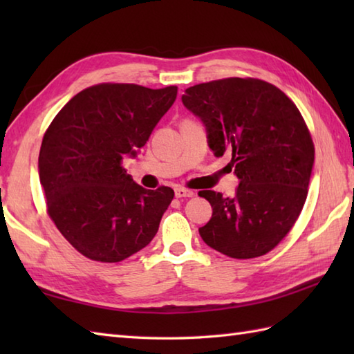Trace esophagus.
<instances>
[{
    "instance_id": "1",
    "label": "esophagus",
    "mask_w": 354,
    "mask_h": 354,
    "mask_svg": "<svg viewBox=\"0 0 354 354\" xmlns=\"http://www.w3.org/2000/svg\"><path fill=\"white\" fill-rule=\"evenodd\" d=\"M193 192L189 189H184V187H176L175 189V196L176 198H193Z\"/></svg>"
}]
</instances>
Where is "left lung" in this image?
<instances>
[{
    "label": "left lung",
    "mask_w": 354,
    "mask_h": 354,
    "mask_svg": "<svg viewBox=\"0 0 354 354\" xmlns=\"http://www.w3.org/2000/svg\"><path fill=\"white\" fill-rule=\"evenodd\" d=\"M184 106L205 124L216 156L231 155L234 196L199 192L213 208L202 240L231 259L265 255L288 236L307 198L315 146L301 112L281 89L252 77L185 89Z\"/></svg>",
    "instance_id": "8db88e82"
}]
</instances>
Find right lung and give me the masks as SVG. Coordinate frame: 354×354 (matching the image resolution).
<instances>
[{
  "mask_svg": "<svg viewBox=\"0 0 354 354\" xmlns=\"http://www.w3.org/2000/svg\"><path fill=\"white\" fill-rule=\"evenodd\" d=\"M176 94L178 86L99 84L74 95L45 131L37 167L47 213L86 259L118 263L155 237L175 193L142 189L122 164L146 145Z\"/></svg>",
  "mask_w": 354,
  "mask_h": 354,
  "instance_id": "1",
  "label": "right lung"
}]
</instances>
